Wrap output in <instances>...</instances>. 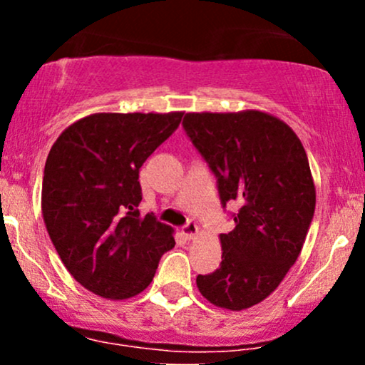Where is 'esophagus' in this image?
<instances>
[{"label": "esophagus", "mask_w": 365, "mask_h": 365, "mask_svg": "<svg viewBox=\"0 0 365 365\" xmlns=\"http://www.w3.org/2000/svg\"><path fill=\"white\" fill-rule=\"evenodd\" d=\"M197 233H199V226H197L194 221H188V223L182 228V235L185 237V238H188V240L195 238Z\"/></svg>", "instance_id": "obj_1"}]
</instances>
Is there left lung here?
<instances>
[{
    "label": "left lung",
    "instance_id": "8db88e82",
    "mask_svg": "<svg viewBox=\"0 0 365 365\" xmlns=\"http://www.w3.org/2000/svg\"><path fill=\"white\" fill-rule=\"evenodd\" d=\"M183 128L223 206L240 204L235 228L220 235V267L197 276V288L216 307L244 311L278 288L302 250L316 209L307 154L283 120L259 110L187 113Z\"/></svg>",
    "mask_w": 365,
    "mask_h": 365
}]
</instances>
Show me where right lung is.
<instances>
[{
    "label": "right lung",
    "mask_w": 365,
    "mask_h": 365,
    "mask_svg": "<svg viewBox=\"0 0 365 365\" xmlns=\"http://www.w3.org/2000/svg\"><path fill=\"white\" fill-rule=\"evenodd\" d=\"M171 113H94L61 132L44 166L41 209L68 273L111 300L139 295L173 228L140 216L139 170L182 121Z\"/></svg>",
    "instance_id": "add662e5"
}]
</instances>
